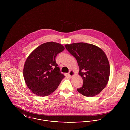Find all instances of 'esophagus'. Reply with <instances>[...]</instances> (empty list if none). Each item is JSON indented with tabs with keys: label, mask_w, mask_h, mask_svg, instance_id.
I'll return each instance as SVG.
<instances>
[{
	"label": "esophagus",
	"mask_w": 130,
	"mask_h": 130,
	"mask_svg": "<svg viewBox=\"0 0 130 130\" xmlns=\"http://www.w3.org/2000/svg\"><path fill=\"white\" fill-rule=\"evenodd\" d=\"M74 74H75V73H74V71H72V70L70 71V72L69 73V75L70 77H72L73 75H74Z\"/></svg>",
	"instance_id": "esophagus-1"
}]
</instances>
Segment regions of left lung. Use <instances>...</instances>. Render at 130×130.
Listing matches in <instances>:
<instances>
[{
  "label": "left lung",
  "instance_id": "8db88e82",
  "mask_svg": "<svg viewBox=\"0 0 130 130\" xmlns=\"http://www.w3.org/2000/svg\"><path fill=\"white\" fill-rule=\"evenodd\" d=\"M77 60L78 74L83 80L78 92L91 97L101 93L107 86L110 76V67L105 52L92 44L79 42L64 45Z\"/></svg>",
  "mask_w": 130,
  "mask_h": 130
}]
</instances>
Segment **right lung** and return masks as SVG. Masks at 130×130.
Here are the masks:
<instances>
[{
    "label": "right lung",
    "mask_w": 130,
    "mask_h": 130,
    "mask_svg": "<svg viewBox=\"0 0 130 130\" xmlns=\"http://www.w3.org/2000/svg\"><path fill=\"white\" fill-rule=\"evenodd\" d=\"M64 50L60 43L47 42L38 46L27 57L23 74L27 87L34 93L45 96L57 88L65 76L60 73L56 57Z\"/></svg>",
    "instance_id": "add662e5"
}]
</instances>
